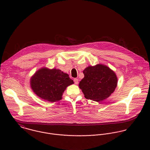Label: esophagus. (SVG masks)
I'll use <instances>...</instances> for the list:
<instances>
[{
  "label": "esophagus",
  "instance_id": "34e87169",
  "mask_svg": "<svg viewBox=\"0 0 150 150\" xmlns=\"http://www.w3.org/2000/svg\"><path fill=\"white\" fill-rule=\"evenodd\" d=\"M74 84L77 85V84H79V80L77 79H74Z\"/></svg>",
  "mask_w": 150,
  "mask_h": 150
}]
</instances>
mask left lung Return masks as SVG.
Segmentation results:
<instances>
[{"label": "left lung", "instance_id": "8db88e82", "mask_svg": "<svg viewBox=\"0 0 150 150\" xmlns=\"http://www.w3.org/2000/svg\"><path fill=\"white\" fill-rule=\"evenodd\" d=\"M83 73L84 77L79 86L87 99L101 102L108 98L117 86L116 74L106 65L89 66Z\"/></svg>", "mask_w": 150, "mask_h": 150}]
</instances>
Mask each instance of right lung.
Here are the masks:
<instances>
[{"mask_svg":"<svg viewBox=\"0 0 150 150\" xmlns=\"http://www.w3.org/2000/svg\"><path fill=\"white\" fill-rule=\"evenodd\" d=\"M74 84L67 73L60 69L42 67L35 72L30 80L33 92L41 99L50 102L62 99L64 90Z\"/></svg>","mask_w":150,"mask_h":150,"instance_id":"right-lung-1","label":"right lung"}]
</instances>
